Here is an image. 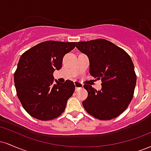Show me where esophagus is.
I'll list each match as a JSON object with an SVG mask.
<instances>
[{"label":"esophagus","mask_w":151,"mask_h":151,"mask_svg":"<svg viewBox=\"0 0 151 151\" xmlns=\"http://www.w3.org/2000/svg\"><path fill=\"white\" fill-rule=\"evenodd\" d=\"M74 86H75V90L77 91L79 89H81V88H83V84H81V83L79 82V81H74Z\"/></svg>","instance_id":"obj_1"}]
</instances>
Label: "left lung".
Returning a JSON list of instances; mask_svg holds the SVG:
<instances>
[{"instance_id": "obj_1", "label": "left lung", "mask_w": 151, "mask_h": 151, "mask_svg": "<svg viewBox=\"0 0 151 151\" xmlns=\"http://www.w3.org/2000/svg\"><path fill=\"white\" fill-rule=\"evenodd\" d=\"M89 60V73L101 79V89L96 91L84 84L88 92L82 101L87 113L100 120H110L126 110L132 100L136 84L134 65L124 50L104 39L76 45Z\"/></svg>"}]
</instances>
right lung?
Instances as JSON below:
<instances>
[{
  "label": "right lung",
  "mask_w": 151,
  "mask_h": 151,
  "mask_svg": "<svg viewBox=\"0 0 151 151\" xmlns=\"http://www.w3.org/2000/svg\"><path fill=\"white\" fill-rule=\"evenodd\" d=\"M75 46L76 42L46 41L21 55L14 74L15 86L22 106L32 117L52 120L65 111L75 86L70 80L60 83L54 79L53 72L62 68L64 56Z\"/></svg>",
  "instance_id": "1"
}]
</instances>
